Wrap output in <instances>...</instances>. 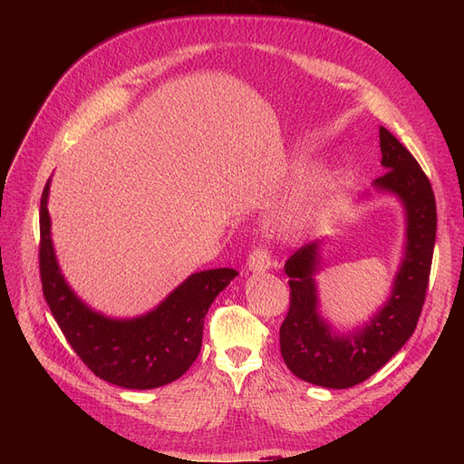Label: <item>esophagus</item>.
Masks as SVG:
<instances>
[{"label": "esophagus", "mask_w": 464, "mask_h": 464, "mask_svg": "<svg viewBox=\"0 0 464 464\" xmlns=\"http://www.w3.org/2000/svg\"><path fill=\"white\" fill-rule=\"evenodd\" d=\"M247 269L251 273H263V271H269L271 269V257L266 254L265 249H254L251 254L247 256Z\"/></svg>", "instance_id": "obj_1"}]
</instances>
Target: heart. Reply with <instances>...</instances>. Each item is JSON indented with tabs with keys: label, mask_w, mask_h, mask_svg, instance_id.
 Returning a JSON list of instances; mask_svg holds the SVG:
<instances>
[{
	"label": "heart",
	"mask_w": 464,
	"mask_h": 464,
	"mask_svg": "<svg viewBox=\"0 0 464 464\" xmlns=\"http://www.w3.org/2000/svg\"><path fill=\"white\" fill-rule=\"evenodd\" d=\"M327 189H329L327 178H317L310 181L305 188H302V191L294 198V201L286 208L283 218H280V228L285 232L300 230L304 224L321 208L323 201H325Z\"/></svg>",
	"instance_id": "obj_1"
}]
</instances>
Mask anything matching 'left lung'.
<instances>
[{
  "mask_svg": "<svg viewBox=\"0 0 464 464\" xmlns=\"http://www.w3.org/2000/svg\"><path fill=\"white\" fill-rule=\"evenodd\" d=\"M379 147L387 174L373 188L397 195L406 215L404 256L382 310L362 329L336 334L319 315L315 273L321 242L294 251L285 265L290 310L280 325V354L294 375L319 387H354L383 368L412 336L426 300L438 230L433 189L409 149L385 128H379Z\"/></svg>",
  "mask_w": 464,
  "mask_h": 464,
  "instance_id": "left-lung-1",
  "label": "left lung"
}]
</instances>
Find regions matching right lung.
Wrapping results in <instances>:
<instances>
[{
	"instance_id": "1",
	"label": "right lung",
	"mask_w": 464,
	"mask_h": 464,
	"mask_svg": "<svg viewBox=\"0 0 464 464\" xmlns=\"http://www.w3.org/2000/svg\"><path fill=\"white\" fill-rule=\"evenodd\" d=\"M48 193L50 179L40 199V280L67 343L108 383L143 391L176 382L199 354L210 304L237 271L224 266L193 273L152 312L133 319L106 317L81 302L65 283L50 237Z\"/></svg>"
}]
</instances>
